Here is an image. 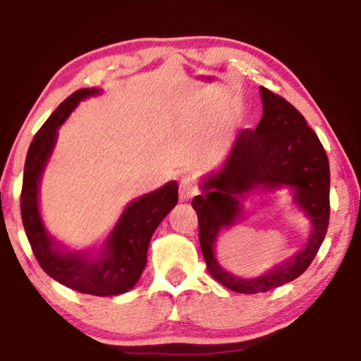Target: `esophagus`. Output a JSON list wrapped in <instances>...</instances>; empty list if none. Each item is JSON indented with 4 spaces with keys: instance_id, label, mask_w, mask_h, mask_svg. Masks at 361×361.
Here are the masks:
<instances>
[{
    "instance_id": "34e87169",
    "label": "esophagus",
    "mask_w": 361,
    "mask_h": 361,
    "mask_svg": "<svg viewBox=\"0 0 361 361\" xmlns=\"http://www.w3.org/2000/svg\"><path fill=\"white\" fill-rule=\"evenodd\" d=\"M198 192V185L197 180L193 176H183L180 181V200H190L195 193Z\"/></svg>"
}]
</instances>
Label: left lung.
Here are the masks:
<instances>
[{
  "label": "left lung",
  "mask_w": 361,
  "mask_h": 361,
  "mask_svg": "<svg viewBox=\"0 0 361 361\" xmlns=\"http://www.w3.org/2000/svg\"><path fill=\"white\" fill-rule=\"evenodd\" d=\"M259 93L263 117L258 127L239 132L221 171L207 176L202 183L204 193L192 200L207 270L219 283L238 293L268 292L300 276L316 258L329 226V161L321 140L304 115L285 98L263 86ZM258 185L267 189L288 185L294 201L313 222V231L305 250L293 259L258 279H239L216 263L214 243L222 228L240 218V202Z\"/></svg>",
  "instance_id": "1"
}]
</instances>
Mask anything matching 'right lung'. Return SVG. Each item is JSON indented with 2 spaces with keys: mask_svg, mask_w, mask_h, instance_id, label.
I'll use <instances>...</instances> for the list:
<instances>
[{
  "mask_svg": "<svg viewBox=\"0 0 361 361\" xmlns=\"http://www.w3.org/2000/svg\"><path fill=\"white\" fill-rule=\"evenodd\" d=\"M100 93L98 88L74 91L57 106L37 132L23 169L20 210L28 243L42 270L66 287L90 295L110 297L126 293L137 283L147 261V247L161 221L178 202L176 181L132 202L123 210L98 255L62 251L45 229L39 210V185L44 168L56 146L57 128L85 98Z\"/></svg>",
  "mask_w": 361,
  "mask_h": 361,
  "instance_id": "right-lung-1",
  "label": "right lung"
}]
</instances>
